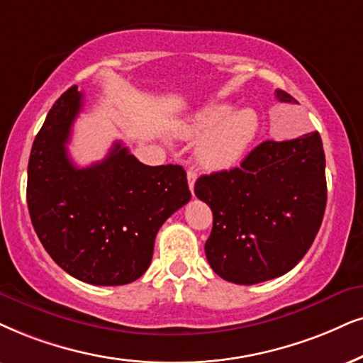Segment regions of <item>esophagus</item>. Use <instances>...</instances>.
Returning a JSON list of instances; mask_svg holds the SVG:
<instances>
[{"mask_svg": "<svg viewBox=\"0 0 363 363\" xmlns=\"http://www.w3.org/2000/svg\"><path fill=\"white\" fill-rule=\"evenodd\" d=\"M196 179H197L196 171H192V169H189V171H187V184H189V189H191V192H192V196H194Z\"/></svg>", "mask_w": 363, "mask_h": 363, "instance_id": "esophagus-1", "label": "esophagus"}]
</instances>
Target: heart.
<instances>
[{
    "label": "heart",
    "instance_id": "1",
    "mask_svg": "<svg viewBox=\"0 0 363 363\" xmlns=\"http://www.w3.org/2000/svg\"><path fill=\"white\" fill-rule=\"evenodd\" d=\"M259 130L258 113L251 108L233 112L228 104H213L196 113L184 128L187 137H202L197 159L209 171H223L240 162Z\"/></svg>",
    "mask_w": 363,
    "mask_h": 363
}]
</instances>
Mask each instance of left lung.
Returning a JSON list of instances; mask_svg holds the SVG:
<instances>
[{
	"instance_id": "1",
	"label": "left lung",
	"mask_w": 363,
	"mask_h": 363,
	"mask_svg": "<svg viewBox=\"0 0 363 363\" xmlns=\"http://www.w3.org/2000/svg\"><path fill=\"white\" fill-rule=\"evenodd\" d=\"M279 102L298 104L277 90ZM196 196L213 211L206 258L236 284L278 278L300 263L322 226L327 206L325 152L318 132L264 140L240 167L201 176Z\"/></svg>"
}]
</instances>
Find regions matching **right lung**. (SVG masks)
Masks as SVG:
<instances>
[{"label": "right lung", "mask_w": 363, "mask_h": 363, "mask_svg": "<svg viewBox=\"0 0 363 363\" xmlns=\"http://www.w3.org/2000/svg\"><path fill=\"white\" fill-rule=\"evenodd\" d=\"M84 95L70 86L35 137L26 201L41 245L80 281L118 286L147 272L155 235L191 191L181 166H145L116 142L107 157L77 167L68 157Z\"/></svg>", "instance_id": "right-lung-1"}]
</instances>
